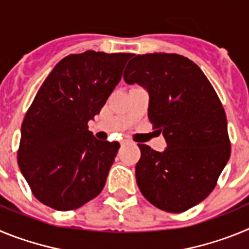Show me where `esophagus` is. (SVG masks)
I'll return each instance as SVG.
<instances>
[{"label":"esophagus","mask_w":249,"mask_h":249,"mask_svg":"<svg viewBox=\"0 0 249 249\" xmlns=\"http://www.w3.org/2000/svg\"><path fill=\"white\" fill-rule=\"evenodd\" d=\"M129 143H132L129 140H122V141H121V146H126V144H129Z\"/></svg>","instance_id":"esophagus-1"}]
</instances>
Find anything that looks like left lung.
Returning <instances> with one entry per match:
<instances>
[{"instance_id": "8db88e82", "label": "left lung", "mask_w": 249, "mask_h": 249, "mask_svg": "<svg viewBox=\"0 0 249 249\" xmlns=\"http://www.w3.org/2000/svg\"><path fill=\"white\" fill-rule=\"evenodd\" d=\"M123 78L148 91V118L167 142L163 152L138 144L141 193L166 212L190 210L212 192L230 160L227 118L218 96L201 68L181 54H137Z\"/></svg>"}]
</instances>
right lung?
<instances>
[{"mask_svg":"<svg viewBox=\"0 0 249 249\" xmlns=\"http://www.w3.org/2000/svg\"><path fill=\"white\" fill-rule=\"evenodd\" d=\"M132 56L70 54L39 87L22 122L17 162L46 206L76 210L103 190L120 143L98 141L87 123L100 113Z\"/></svg>","mask_w":249,"mask_h":249,"instance_id":"add662e5","label":"right lung"}]
</instances>
